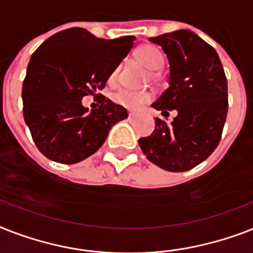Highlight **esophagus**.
Segmentation results:
<instances>
[{"mask_svg":"<svg viewBox=\"0 0 253 253\" xmlns=\"http://www.w3.org/2000/svg\"><path fill=\"white\" fill-rule=\"evenodd\" d=\"M135 118H136V114H134V113H128V121H134Z\"/></svg>","mask_w":253,"mask_h":253,"instance_id":"obj_1","label":"esophagus"}]
</instances>
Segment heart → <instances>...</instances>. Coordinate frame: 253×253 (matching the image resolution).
<instances>
[{
    "label": "heart",
    "mask_w": 253,
    "mask_h": 253,
    "mask_svg": "<svg viewBox=\"0 0 253 253\" xmlns=\"http://www.w3.org/2000/svg\"><path fill=\"white\" fill-rule=\"evenodd\" d=\"M135 57L136 60L140 61L147 69L150 71H159L164 64L162 52L154 45H142L135 51ZM118 75V68H114L109 75V83H114ZM151 76L156 79L158 75L152 73ZM111 99L114 103L119 106L128 109V110H139L143 105H146L152 99V94L148 91H135L130 89H122V90L115 91L111 95Z\"/></svg>",
    "instance_id": "obj_1"
}]
</instances>
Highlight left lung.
<instances>
[{
    "label": "left lung",
    "mask_w": 253,
    "mask_h": 253,
    "mask_svg": "<svg viewBox=\"0 0 253 253\" xmlns=\"http://www.w3.org/2000/svg\"><path fill=\"white\" fill-rule=\"evenodd\" d=\"M150 42L169 61V87L152 107L170 123L155 119L154 132L139 139L147 159L169 172H185L206 160L219 144L228 110L227 79L211 45L190 30H177Z\"/></svg>",
    "instance_id": "left-lung-1"
}]
</instances>
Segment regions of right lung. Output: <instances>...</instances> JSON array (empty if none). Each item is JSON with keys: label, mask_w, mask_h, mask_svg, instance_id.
I'll return each mask as SVG.
<instances>
[{"label": "right lung", "mask_w": 253, "mask_h": 253, "mask_svg": "<svg viewBox=\"0 0 253 253\" xmlns=\"http://www.w3.org/2000/svg\"><path fill=\"white\" fill-rule=\"evenodd\" d=\"M135 37L101 39L81 27L63 30L43 42L27 65L23 118L38 150L49 160L76 164L98 151L127 110L102 94L109 75L130 52ZM101 95L98 109L81 103Z\"/></svg>", "instance_id": "obj_1"}]
</instances>
